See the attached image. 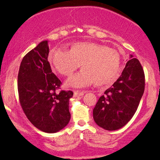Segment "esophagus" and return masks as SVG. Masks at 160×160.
<instances>
[{"label": "esophagus", "instance_id": "1", "mask_svg": "<svg viewBox=\"0 0 160 160\" xmlns=\"http://www.w3.org/2000/svg\"><path fill=\"white\" fill-rule=\"evenodd\" d=\"M86 91H74V96L76 97H78V96H82L86 93Z\"/></svg>", "mask_w": 160, "mask_h": 160}]
</instances>
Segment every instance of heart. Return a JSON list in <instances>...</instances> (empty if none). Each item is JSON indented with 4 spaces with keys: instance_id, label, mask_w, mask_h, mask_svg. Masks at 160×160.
Here are the masks:
<instances>
[{
    "instance_id": "obj_1",
    "label": "heart",
    "mask_w": 160,
    "mask_h": 160,
    "mask_svg": "<svg viewBox=\"0 0 160 160\" xmlns=\"http://www.w3.org/2000/svg\"><path fill=\"white\" fill-rule=\"evenodd\" d=\"M48 60L61 75L70 76L80 65L83 69L68 78L66 86L82 88L95 84L107 86L114 83L122 72L121 56L112 48L93 42H75L69 51L53 49Z\"/></svg>"
}]
</instances>
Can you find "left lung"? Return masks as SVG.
Returning a JSON list of instances; mask_svg holds the SVG:
<instances>
[{
    "instance_id": "8db88e82",
    "label": "left lung",
    "mask_w": 160,
    "mask_h": 160,
    "mask_svg": "<svg viewBox=\"0 0 160 160\" xmlns=\"http://www.w3.org/2000/svg\"><path fill=\"white\" fill-rule=\"evenodd\" d=\"M122 75L93 109L95 123L106 130H117L132 119L144 92L145 76L139 60L130 55Z\"/></svg>"
}]
</instances>
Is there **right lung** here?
<instances>
[{
  "label": "right lung",
  "instance_id": "right-lung-1",
  "mask_svg": "<svg viewBox=\"0 0 160 160\" xmlns=\"http://www.w3.org/2000/svg\"><path fill=\"white\" fill-rule=\"evenodd\" d=\"M48 41H43L24 57L18 73L19 102L29 121L38 130L54 133L71 119L69 100L72 91L57 92L60 80L48 62Z\"/></svg>",
  "mask_w": 160,
  "mask_h": 160
}]
</instances>
